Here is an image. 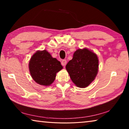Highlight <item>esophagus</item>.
<instances>
[{
  "mask_svg": "<svg viewBox=\"0 0 129 129\" xmlns=\"http://www.w3.org/2000/svg\"><path fill=\"white\" fill-rule=\"evenodd\" d=\"M61 64L62 66H65L67 64V60H62L61 61Z\"/></svg>",
  "mask_w": 129,
  "mask_h": 129,
  "instance_id": "34e87169",
  "label": "esophagus"
}]
</instances>
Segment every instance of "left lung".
<instances>
[{"mask_svg": "<svg viewBox=\"0 0 129 129\" xmlns=\"http://www.w3.org/2000/svg\"><path fill=\"white\" fill-rule=\"evenodd\" d=\"M66 69L71 80L79 88H85L94 80L98 72L99 59L89 49H78L68 62Z\"/></svg>", "mask_w": 129, "mask_h": 129, "instance_id": "left-lung-1", "label": "left lung"}]
</instances>
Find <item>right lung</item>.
<instances>
[{
  "instance_id": "right-lung-1",
  "label": "right lung",
  "mask_w": 129,
  "mask_h": 129,
  "mask_svg": "<svg viewBox=\"0 0 129 129\" xmlns=\"http://www.w3.org/2000/svg\"><path fill=\"white\" fill-rule=\"evenodd\" d=\"M29 68L32 77L38 84L48 86L55 80L56 73L62 69L60 61L45 50L38 51L30 58Z\"/></svg>"
}]
</instances>
